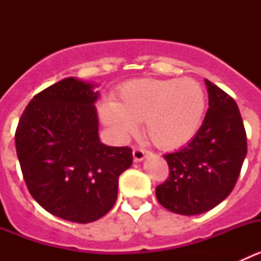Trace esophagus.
<instances>
[{
  "mask_svg": "<svg viewBox=\"0 0 261 261\" xmlns=\"http://www.w3.org/2000/svg\"><path fill=\"white\" fill-rule=\"evenodd\" d=\"M146 154H149V151L144 150L141 147H135L133 149V159H135V162H141V161H144Z\"/></svg>",
  "mask_w": 261,
  "mask_h": 261,
  "instance_id": "esophagus-1",
  "label": "esophagus"
}]
</instances>
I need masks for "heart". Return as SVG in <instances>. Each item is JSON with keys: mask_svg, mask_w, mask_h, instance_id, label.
<instances>
[{"mask_svg": "<svg viewBox=\"0 0 261 261\" xmlns=\"http://www.w3.org/2000/svg\"><path fill=\"white\" fill-rule=\"evenodd\" d=\"M206 110V95L192 78L129 81L117 89L114 100H103L102 123L120 140L138 130L145 121L147 138L159 149L175 150L199 133Z\"/></svg>", "mask_w": 261, "mask_h": 261, "instance_id": "heart-1", "label": "heart"}]
</instances>
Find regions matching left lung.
<instances>
[{"label": "left lung", "mask_w": 261, "mask_h": 261, "mask_svg": "<svg viewBox=\"0 0 261 261\" xmlns=\"http://www.w3.org/2000/svg\"><path fill=\"white\" fill-rule=\"evenodd\" d=\"M209 108L199 133L175 153L165 154L170 176L155 188L159 204L172 213L195 216L230 195L247 154V136L234 99L205 80Z\"/></svg>", "instance_id": "left-lung-1"}]
</instances>
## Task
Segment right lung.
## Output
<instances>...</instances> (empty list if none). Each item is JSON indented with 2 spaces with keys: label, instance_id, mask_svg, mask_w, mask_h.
<instances>
[{
  "label": "right lung",
  "instance_id": "obj_1",
  "mask_svg": "<svg viewBox=\"0 0 261 261\" xmlns=\"http://www.w3.org/2000/svg\"><path fill=\"white\" fill-rule=\"evenodd\" d=\"M95 86L69 77L47 87L27 105L15 132L32 197L53 216L78 223L112 209L120 174L133 162L130 147L99 140Z\"/></svg>",
  "mask_w": 261,
  "mask_h": 261
}]
</instances>
